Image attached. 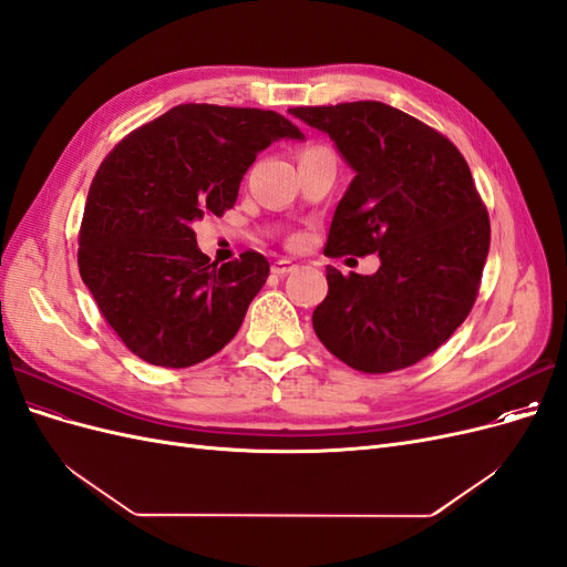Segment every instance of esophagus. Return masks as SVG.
I'll return each instance as SVG.
<instances>
[{"label": "esophagus", "instance_id": "34e87169", "mask_svg": "<svg viewBox=\"0 0 567 567\" xmlns=\"http://www.w3.org/2000/svg\"><path fill=\"white\" fill-rule=\"evenodd\" d=\"M293 269H296V265L290 262V260H277V262L271 265V271L277 274V277H286V274H290Z\"/></svg>", "mask_w": 567, "mask_h": 567}]
</instances>
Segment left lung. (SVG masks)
Returning a JSON list of instances; mask_svg holds the SVG:
<instances>
[{
	"label": "left lung",
	"instance_id": "obj_1",
	"mask_svg": "<svg viewBox=\"0 0 567 567\" xmlns=\"http://www.w3.org/2000/svg\"><path fill=\"white\" fill-rule=\"evenodd\" d=\"M354 169L323 252H379L371 277L326 267L315 333L340 362L390 373L421 362L468 317L489 252V217L458 148L381 101L290 109Z\"/></svg>",
	"mask_w": 567,
	"mask_h": 567
}]
</instances>
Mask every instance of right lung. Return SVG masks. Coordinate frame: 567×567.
<instances>
[{"instance_id":"obj_1","label":"right lung","mask_w":567,"mask_h":567,"mask_svg":"<svg viewBox=\"0 0 567 567\" xmlns=\"http://www.w3.org/2000/svg\"><path fill=\"white\" fill-rule=\"evenodd\" d=\"M302 136L274 111L182 104L109 153L84 205L78 267L130 352L184 369L241 329L269 277L267 257L248 250L217 267L200 252L194 221L234 208L257 153Z\"/></svg>"}]
</instances>
